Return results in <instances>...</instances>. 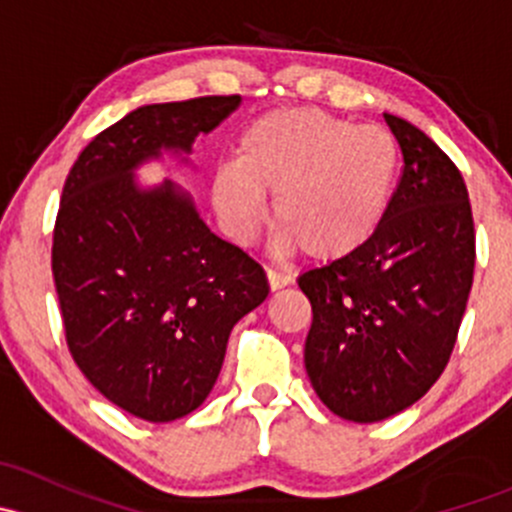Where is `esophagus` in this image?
Masks as SVG:
<instances>
[{
  "label": "esophagus",
  "instance_id": "1",
  "mask_svg": "<svg viewBox=\"0 0 512 512\" xmlns=\"http://www.w3.org/2000/svg\"><path fill=\"white\" fill-rule=\"evenodd\" d=\"M267 282H270L272 292H277V289L287 287L289 282H292V277L282 275V272H277V270H267Z\"/></svg>",
  "mask_w": 512,
  "mask_h": 512
}]
</instances>
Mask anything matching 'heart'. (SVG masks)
<instances>
[{"instance_id":"b5f03b06","label":"heart","mask_w":512,"mask_h":512,"mask_svg":"<svg viewBox=\"0 0 512 512\" xmlns=\"http://www.w3.org/2000/svg\"><path fill=\"white\" fill-rule=\"evenodd\" d=\"M399 168V146L379 126H356L319 108L255 118L235 163L215 173L210 198L235 242L252 240L272 195L277 242L317 262L356 255L379 230Z\"/></svg>"}]
</instances>
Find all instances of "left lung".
Instances as JSON below:
<instances>
[{
  "label": "left lung",
  "mask_w": 512,
  "mask_h": 512,
  "mask_svg": "<svg viewBox=\"0 0 512 512\" xmlns=\"http://www.w3.org/2000/svg\"><path fill=\"white\" fill-rule=\"evenodd\" d=\"M404 170L376 235L299 275L312 304L304 366L332 414L374 423L414 406L446 369L476 267L463 175L414 123L384 113Z\"/></svg>",
  "instance_id": "obj_1"
}]
</instances>
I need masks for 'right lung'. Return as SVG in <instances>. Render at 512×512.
Segmentation results:
<instances>
[{"mask_svg": "<svg viewBox=\"0 0 512 512\" xmlns=\"http://www.w3.org/2000/svg\"><path fill=\"white\" fill-rule=\"evenodd\" d=\"M240 101L136 108L98 133L64 183L51 270L69 352L96 391L143 421L193 414L232 327L270 294L265 270L210 232L188 190L136 180L163 156L188 165L195 138Z\"/></svg>", "mask_w": 512, "mask_h": 512, "instance_id": "obj_1", "label": "right lung"}]
</instances>
